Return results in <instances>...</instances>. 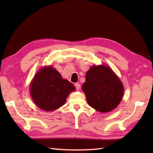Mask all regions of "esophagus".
I'll list each match as a JSON object with an SVG mask.
<instances>
[{"label": "esophagus", "instance_id": "34e87169", "mask_svg": "<svg viewBox=\"0 0 153 153\" xmlns=\"http://www.w3.org/2000/svg\"><path fill=\"white\" fill-rule=\"evenodd\" d=\"M75 87H76V88L77 90H79L81 88V86H80V84L79 83H76L75 84Z\"/></svg>", "mask_w": 153, "mask_h": 153}]
</instances>
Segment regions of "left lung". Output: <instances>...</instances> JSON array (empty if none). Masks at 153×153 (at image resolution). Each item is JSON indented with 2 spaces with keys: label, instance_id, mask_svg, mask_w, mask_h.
I'll return each mask as SVG.
<instances>
[{
  "label": "left lung",
  "instance_id": "8db88e82",
  "mask_svg": "<svg viewBox=\"0 0 153 153\" xmlns=\"http://www.w3.org/2000/svg\"><path fill=\"white\" fill-rule=\"evenodd\" d=\"M82 90L90 106L100 112H109L121 102L124 89L111 68L99 65L87 71Z\"/></svg>",
  "mask_w": 153,
  "mask_h": 153
}]
</instances>
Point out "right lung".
Returning <instances> with one entry per match:
<instances>
[{
	"label": "right lung",
	"mask_w": 153,
	"mask_h": 153,
	"mask_svg": "<svg viewBox=\"0 0 153 153\" xmlns=\"http://www.w3.org/2000/svg\"><path fill=\"white\" fill-rule=\"evenodd\" d=\"M75 87L51 66H45L35 74L30 85L31 98L39 108L53 111L64 105Z\"/></svg>",
	"instance_id": "1"
}]
</instances>
